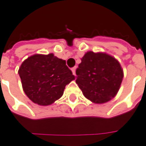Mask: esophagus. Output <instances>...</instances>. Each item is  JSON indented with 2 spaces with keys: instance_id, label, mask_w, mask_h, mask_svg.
<instances>
[{
  "instance_id": "obj_1",
  "label": "esophagus",
  "mask_w": 146,
  "mask_h": 146,
  "mask_svg": "<svg viewBox=\"0 0 146 146\" xmlns=\"http://www.w3.org/2000/svg\"><path fill=\"white\" fill-rule=\"evenodd\" d=\"M76 66L73 67V68L71 69V70H72V72H73V75H74V76H76Z\"/></svg>"
}]
</instances>
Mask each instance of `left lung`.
<instances>
[{"label":"left lung","mask_w":146,"mask_h":146,"mask_svg":"<svg viewBox=\"0 0 146 146\" xmlns=\"http://www.w3.org/2000/svg\"><path fill=\"white\" fill-rule=\"evenodd\" d=\"M76 73V84L84 96L96 104L106 103L115 98L123 78L119 61L103 52L85 53Z\"/></svg>","instance_id":"8db88e82"}]
</instances>
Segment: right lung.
<instances>
[{
    "label": "right lung",
    "mask_w": 146,
    "mask_h": 146,
    "mask_svg": "<svg viewBox=\"0 0 146 146\" xmlns=\"http://www.w3.org/2000/svg\"><path fill=\"white\" fill-rule=\"evenodd\" d=\"M19 74L25 94L40 106H49L58 100L66 85L75 80L66 61L53 53L28 57L20 66Z\"/></svg>",
    "instance_id": "1"
}]
</instances>
